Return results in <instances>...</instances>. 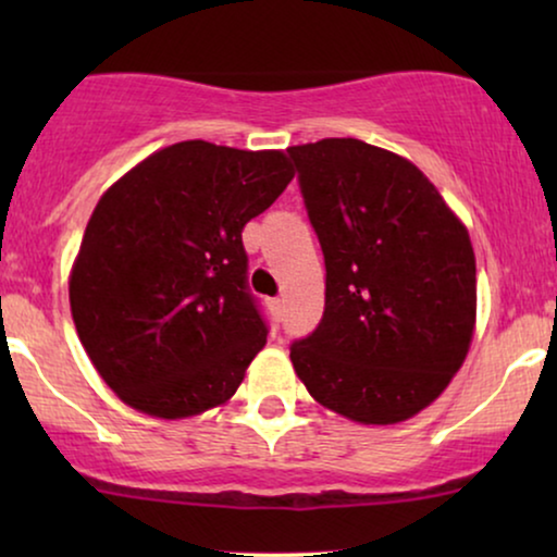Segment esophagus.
<instances>
[{
	"instance_id": "obj_1",
	"label": "esophagus",
	"mask_w": 557,
	"mask_h": 557,
	"mask_svg": "<svg viewBox=\"0 0 557 557\" xmlns=\"http://www.w3.org/2000/svg\"><path fill=\"white\" fill-rule=\"evenodd\" d=\"M269 307H271L273 317H276V319H281V314H284V299H271Z\"/></svg>"
}]
</instances>
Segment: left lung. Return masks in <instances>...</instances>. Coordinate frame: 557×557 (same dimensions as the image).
Returning a JSON list of instances; mask_svg holds the SVG:
<instances>
[{
    "mask_svg": "<svg viewBox=\"0 0 557 557\" xmlns=\"http://www.w3.org/2000/svg\"><path fill=\"white\" fill-rule=\"evenodd\" d=\"M288 154L326 269L322 322L292 345L296 375L349 421H408L446 391L474 339L467 225L395 151L322 139Z\"/></svg>",
    "mask_w": 557,
    "mask_h": 557,
    "instance_id": "obj_1",
    "label": "left lung"
}]
</instances>
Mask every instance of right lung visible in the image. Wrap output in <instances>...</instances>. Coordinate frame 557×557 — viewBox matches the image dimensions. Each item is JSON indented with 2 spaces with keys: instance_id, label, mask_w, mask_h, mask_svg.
<instances>
[{
  "instance_id": "obj_1",
  "label": "right lung",
  "mask_w": 557,
  "mask_h": 557,
  "mask_svg": "<svg viewBox=\"0 0 557 557\" xmlns=\"http://www.w3.org/2000/svg\"><path fill=\"white\" fill-rule=\"evenodd\" d=\"M292 180L284 151L193 139L101 195L67 292L90 362L126 406L180 421L233 398L265 345L240 233Z\"/></svg>"
}]
</instances>
